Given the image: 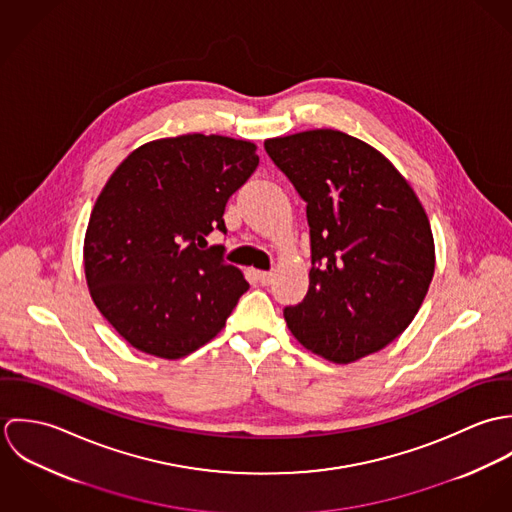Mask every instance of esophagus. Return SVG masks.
<instances>
[{
  "mask_svg": "<svg viewBox=\"0 0 512 512\" xmlns=\"http://www.w3.org/2000/svg\"><path fill=\"white\" fill-rule=\"evenodd\" d=\"M256 278H258V282L262 284V286H270L272 284V280H274V272H256Z\"/></svg>",
  "mask_w": 512,
  "mask_h": 512,
  "instance_id": "obj_1",
  "label": "esophagus"
}]
</instances>
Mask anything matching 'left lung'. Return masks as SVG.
<instances>
[{
	"label": "left lung",
	"mask_w": 512,
	"mask_h": 512,
	"mask_svg": "<svg viewBox=\"0 0 512 512\" xmlns=\"http://www.w3.org/2000/svg\"><path fill=\"white\" fill-rule=\"evenodd\" d=\"M264 147L307 203L309 290L284 317L311 353L349 365L392 343L416 317L436 268L428 215L404 175L339 130Z\"/></svg>",
	"instance_id": "1"
}]
</instances>
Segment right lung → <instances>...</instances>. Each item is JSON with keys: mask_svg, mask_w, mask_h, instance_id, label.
I'll use <instances>...</instances> for the list:
<instances>
[{"mask_svg": "<svg viewBox=\"0 0 512 512\" xmlns=\"http://www.w3.org/2000/svg\"><path fill=\"white\" fill-rule=\"evenodd\" d=\"M256 144L185 134L134 149L100 191L84 234V276L104 319L134 349L183 359L217 337L244 274L203 250L228 197L258 165Z\"/></svg>", "mask_w": 512, "mask_h": 512, "instance_id": "add662e5", "label": "right lung"}]
</instances>
